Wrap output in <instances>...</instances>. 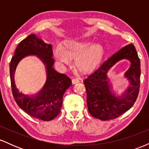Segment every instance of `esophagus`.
<instances>
[{"instance_id": "esophagus-1", "label": "esophagus", "mask_w": 149, "mask_h": 149, "mask_svg": "<svg viewBox=\"0 0 149 149\" xmlns=\"http://www.w3.org/2000/svg\"><path fill=\"white\" fill-rule=\"evenodd\" d=\"M80 80L79 79H78V78H73V79H72V83L73 85L74 84H76V83H79Z\"/></svg>"}]
</instances>
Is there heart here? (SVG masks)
<instances>
[{"label": "heart", "instance_id": "obj_1", "mask_svg": "<svg viewBox=\"0 0 149 149\" xmlns=\"http://www.w3.org/2000/svg\"><path fill=\"white\" fill-rule=\"evenodd\" d=\"M103 45L88 39L69 38L64 40L61 46L54 49L53 55L61 65H69L72 58L77 69L88 72L100 62L104 54Z\"/></svg>", "mask_w": 149, "mask_h": 149}]
</instances>
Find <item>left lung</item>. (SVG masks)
Returning <instances> with one entry per match:
<instances>
[{
	"instance_id": "obj_1",
	"label": "left lung",
	"mask_w": 149,
	"mask_h": 149,
	"mask_svg": "<svg viewBox=\"0 0 149 149\" xmlns=\"http://www.w3.org/2000/svg\"><path fill=\"white\" fill-rule=\"evenodd\" d=\"M123 59L131 65L124 77L129 86L121 95H116L112 90L107 73L116 63ZM140 60L132 44L125 46L101 64L83 80L87 92L88 111L102 120L114 119L129 110L136 102L140 85Z\"/></svg>"
}]
</instances>
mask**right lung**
Here are the masks:
<instances>
[{"label": "right lung", "mask_w": 149, "mask_h": 149, "mask_svg": "<svg viewBox=\"0 0 149 149\" xmlns=\"http://www.w3.org/2000/svg\"><path fill=\"white\" fill-rule=\"evenodd\" d=\"M30 56H36L42 61L46 72L44 88L33 95L20 92L14 81L15 71L18 63ZM52 57V45L46 43L36 34H31L19 43L10 64L12 91L16 103L30 116L45 121L52 120L59 115L64 92L72 85L69 77L54 69Z\"/></svg>", "instance_id": "1"}]
</instances>
